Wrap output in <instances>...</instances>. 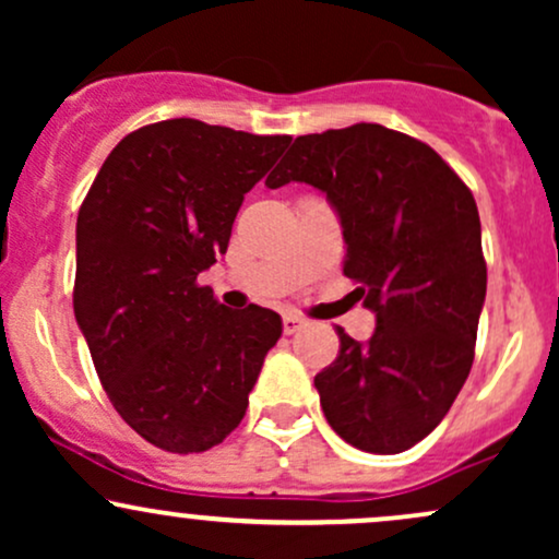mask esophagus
Instances as JSON below:
<instances>
[{
    "label": "esophagus",
    "instance_id": "1",
    "mask_svg": "<svg viewBox=\"0 0 559 559\" xmlns=\"http://www.w3.org/2000/svg\"><path fill=\"white\" fill-rule=\"evenodd\" d=\"M305 329V318L294 316V312H288V316H284V333H297Z\"/></svg>",
    "mask_w": 559,
    "mask_h": 559
}]
</instances>
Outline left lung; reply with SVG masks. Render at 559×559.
Returning <instances> with one entry per match:
<instances>
[{
  "label": "left lung",
  "mask_w": 559,
  "mask_h": 559,
  "mask_svg": "<svg viewBox=\"0 0 559 559\" xmlns=\"http://www.w3.org/2000/svg\"><path fill=\"white\" fill-rule=\"evenodd\" d=\"M310 183L342 221L344 275L376 316L316 376L325 420L373 454L415 447L457 400L486 299L476 199L428 144L378 123L299 136L265 186Z\"/></svg>",
  "instance_id": "obj_1"
}]
</instances>
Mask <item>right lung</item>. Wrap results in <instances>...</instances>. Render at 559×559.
<instances>
[{"instance_id": "right-lung-1", "label": "right lung", "mask_w": 559, "mask_h": 559, "mask_svg": "<svg viewBox=\"0 0 559 559\" xmlns=\"http://www.w3.org/2000/svg\"><path fill=\"white\" fill-rule=\"evenodd\" d=\"M292 136L194 118L128 133L75 223L73 310L102 386L141 439L207 452L239 426L281 316L228 310L197 275L226 254L243 194Z\"/></svg>"}]
</instances>
